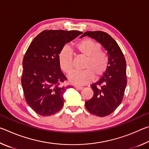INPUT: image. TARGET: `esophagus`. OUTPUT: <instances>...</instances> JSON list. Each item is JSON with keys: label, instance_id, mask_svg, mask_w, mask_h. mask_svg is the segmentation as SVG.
Segmentation results:
<instances>
[{"label": "esophagus", "instance_id": "34e87169", "mask_svg": "<svg viewBox=\"0 0 149 149\" xmlns=\"http://www.w3.org/2000/svg\"><path fill=\"white\" fill-rule=\"evenodd\" d=\"M74 87H75V88H76V89H79V90H81V89H83V87H81V86H79V85H75Z\"/></svg>", "mask_w": 149, "mask_h": 149}]
</instances>
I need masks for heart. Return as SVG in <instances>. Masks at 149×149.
Segmentation results:
<instances>
[{
  "label": "heart",
  "mask_w": 149,
  "mask_h": 149,
  "mask_svg": "<svg viewBox=\"0 0 149 149\" xmlns=\"http://www.w3.org/2000/svg\"><path fill=\"white\" fill-rule=\"evenodd\" d=\"M78 54L85 57L81 71H74L70 74L69 80L73 84L85 85L91 81L94 76L100 77L107 70L109 58L101 50V46L91 39H84L75 45ZM60 68L68 74L73 70V54L69 48L63 47L58 54Z\"/></svg>",
  "instance_id": "heart-1"
}]
</instances>
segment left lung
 <instances>
[{
    "label": "left lung",
    "instance_id": "8db88e82",
    "mask_svg": "<svg viewBox=\"0 0 149 149\" xmlns=\"http://www.w3.org/2000/svg\"><path fill=\"white\" fill-rule=\"evenodd\" d=\"M85 36L100 42L108 54L107 69L98 81L91 85L94 95L85 103L90 113L104 117L112 114L122 101L127 85L125 59L119 45L106 32L87 31L80 38Z\"/></svg>",
    "mask_w": 149,
    "mask_h": 149
}]
</instances>
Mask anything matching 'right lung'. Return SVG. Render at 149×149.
I'll return each mask as SVG.
<instances>
[{"label":"right lung","instance_id":"right-lung-1","mask_svg":"<svg viewBox=\"0 0 149 149\" xmlns=\"http://www.w3.org/2000/svg\"><path fill=\"white\" fill-rule=\"evenodd\" d=\"M81 33L45 30L29 45L23 59L21 81L26 102L37 114L48 116L62 108L64 93L70 85H63L67 78L60 69L58 54L65 43Z\"/></svg>","mask_w":149,"mask_h":149}]
</instances>
